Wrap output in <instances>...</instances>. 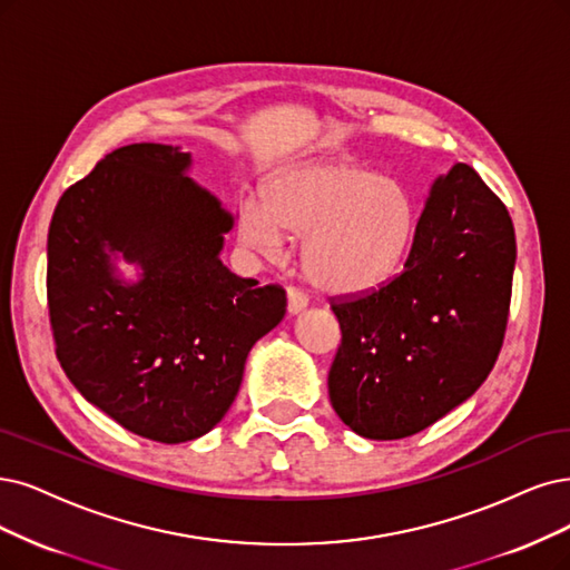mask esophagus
I'll return each instance as SVG.
<instances>
[{
    "label": "esophagus",
    "instance_id": "esophagus-1",
    "mask_svg": "<svg viewBox=\"0 0 570 570\" xmlns=\"http://www.w3.org/2000/svg\"><path fill=\"white\" fill-rule=\"evenodd\" d=\"M286 296H288V312H291V314L303 312V309L307 307V303H309V298L305 296V293H303L301 288H296V286H288V288H286Z\"/></svg>",
    "mask_w": 570,
    "mask_h": 570
}]
</instances>
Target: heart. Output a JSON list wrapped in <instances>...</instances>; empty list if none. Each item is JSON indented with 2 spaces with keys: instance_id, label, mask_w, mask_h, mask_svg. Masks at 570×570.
Returning <instances> with one entry per match:
<instances>
[{
  "instance_id": "b5f03b06",
  "label": "heart",
  "mask_w": 570,
  "mask_h": 570,
  "mask_svg": "<svg viewBox=\"0 0 570 570\" xmlns=\"http://www.w3.org/2000/svg\"><path fill=\"white\" fill-rule=\"evenodd\" d=\"M239 235L265 256L282 253L286 235L303 237L301 265L314 286L364 293L402 267L415 206L396 178L347 159H307L267 180L265 204H242Z\"/></svg>"
}]
</instances>
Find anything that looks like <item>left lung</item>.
<instances>
[{
    "instance_id": "8db88e82",
    "label": "left lung",
    "mask_w": 570,
    "mask_h": 570,
    "mask_svg": "<svg viewBox=\"0 0 570 570\" xmlns=\"http://www.w3.org/2000/svg\"><path fill=\"white\" fill-rule=\"evenodd\" d=\"M517 261L514 225L472 166L439 176L404 272L333 301L343 341L328 396L366 439L430 428L487 381L504 338Z\"/></svg>"
}]
</instances>
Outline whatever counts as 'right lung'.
<instances>
[{
    "mask_svg": "<svg viewBox=\"0 0 570 570\" xmlns=\"http://www.w3.org/2000/svg\"><path fill=\"white\" fill-rule=\"evenodd\" d=\"M189 166L174 145L119 147L62 193L47 246L62 371L89 404L159 444L220 423L250 347L286 314L282 286L223 265L235 218ZM115 257L138 264L141 279L119 281Z\"/></svg>",
    "mask_w": 570,
    "mask_h": 570,
    "instance_id": "add662e5",
    "label": "right lung"
}]
</instances>
